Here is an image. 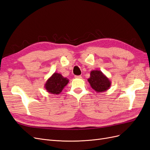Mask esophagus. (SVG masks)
Returning a JSON list of instances; mask_svg holds the SVG:
<instances>
[{
  "label": "esophagus",
  "instance_id": "esophagus-1",
  "mask_svg": "<svg viewBox=\"0 0 150 150\" xmlns=\"http://www.w3.org/2000/svg\"><path fill=\"white\" fill-rule=\"evenodd\" d=\"M74 78H77V79H81V76H75Z\"/></svg>",
  "mask_w": 150,
  "mask_h": 150
}]
</instances>
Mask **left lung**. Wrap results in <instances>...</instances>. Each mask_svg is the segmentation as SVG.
Instances as JSON below:
<instances>
[{"instance_id": "1", "label": "left lung", "mask_w": 150, "mask_h": 150, "mask_svg": "<svg viewBox=\"0 0 150 150\" xmlns=\"http://www.w3.org/2000/svg\"><path fill=\"white\" fill-rule=\"evenodd\" d=\"M88 81L96 93H103L110 88L111 81L100 70H93Z\"/></svg>"}]
</instances>
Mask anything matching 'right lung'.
<instances>
[{
    "mask_svg": "<svg viewBox=\"0 0 150 150\" xmlns=\"http://www.w3.org/2000/svg\"><path fill=\"white\" fill-rule=\"evenodd\" d=\"M69 83V79L59 73H54L47 80L44 88L47 91L52 94H59Z\"/></svg>",
    "mask_w": 150,
    "mask_h": 150,
    "instance_id": "obj_1",
    "label": "right lung"
}]
</instances>
